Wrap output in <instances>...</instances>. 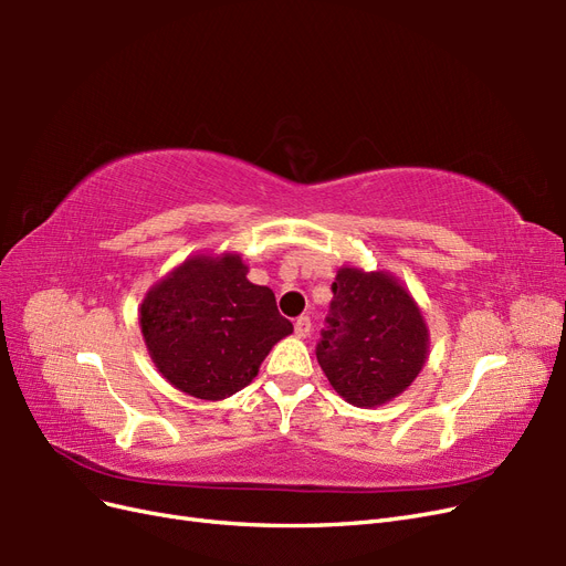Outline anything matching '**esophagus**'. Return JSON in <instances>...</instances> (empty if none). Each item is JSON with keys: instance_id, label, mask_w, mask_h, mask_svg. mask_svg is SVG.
<instances>
[{"instance_id": "obj_1", "label": "esophagus", "mask_w": 566, "mask_h": 566, "mask_svg": "<svg viewBox=\"0 0 566 566\" xmlns=\"http://www.w3.org/2000/svg\"><path fill=\"white\" fill-rule=\"evenodd\" d=\"M312 333V321H310V316H300L297 321H295V335L297 337H306Z\"/></svg>"}]
</instances>
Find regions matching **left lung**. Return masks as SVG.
<instances>
[{
  "label": "left lung",
  "instance_id": "obj_1",
  "mask_svg": "<svg viewBox=\"0 0 566 566\" xmlns=\"http://www.w3.org/2000/svg\"><path fill=\"white\" fill-rule=\"evenodd\" d=\"M316 358L342 399L358 408L380 406L422 370L427 325L399 281L345 266L333 283Z\"/></svg>",
  "mask_w": 566,
  "mask_h": 566
}]
</instances>
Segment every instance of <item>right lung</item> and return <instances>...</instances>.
<instances>
[{
  "label": "right lung",
  "instance_id": "add662e5",
  "mask_svg": "<svg viewBox=\"0 0 566 566\" xmlns=\"http://www.w3.org/2000/svg\"><path fill=\"white\" fill-rule=\"evenodd\" d=\"M142 333L153 364L177 389L219 401L241 391L293 323L238 254L191 256L150 290Z\"/></svg>",
  "mask_w": 566,
  "mask_h": 566
}]
</instances>
